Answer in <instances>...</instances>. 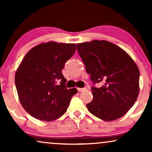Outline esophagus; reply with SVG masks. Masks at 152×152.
Returning <instances> with one entry per match:
<instances>
[{
  "mask_svg": "<svg viewBox=\"0 0 152 152\" xmlns=\"http://www.w3.org/2000/svg\"><path fill=\"white\" fill-rule=\"evenodd\" d=\"M86 90V88H78V91L79 92H82Z\"/></svg>",
  "mask_w": 152,
  "mask_h": 152,
  "instance_id": "obj_1",
  "label": "esophagus"
}]
</instances>
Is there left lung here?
I'll use <instances>...</instances> for the list:
<instances>
[{"label":"left lung","mask_w":152,"mask_h":152,"mask_svg":"<svg viewBox=\"0 0 152 152\" xmlns=\"http://www.w3.org/2000/svg\"><path fill=\"white\" fill-rule=\"evenodd\" d=\"M93 82L94 99L86 104L90 113L105 121L117 119L129 110L139 92V70L126 52L107 41L76 44ZM99 83L101 86L95 87Z\"/></svg>","instance_id":"obj_1"}]
</instances>
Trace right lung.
Returning <instances> with one entry per match:
<instances>
[{
  "mask_svg": "<svg viewBox=\"0 0 152 152\" xmlns=\"http://www.w3.org/2000/svg\"><path fill=\"white\" fill-rule=\"evenodd\" d=\"M76 51L74 43H41L28 52L18 66L15 83L24 109L33 117L50 121L67 110L76 88L68 89L62 74Z\"/></svg>",
  "mask_w": 152,
  "mask_h": 152,
  "instance_id": "obj_1",
  "label": "right lung"
}]
</instances>
